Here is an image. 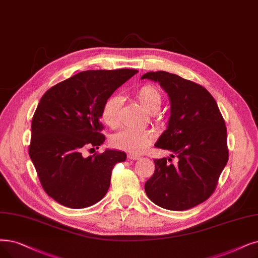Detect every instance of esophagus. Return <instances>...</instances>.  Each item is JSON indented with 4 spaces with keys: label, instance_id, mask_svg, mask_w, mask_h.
<instances>
[{
    "label": "esophagus",
    "instance_id": "obj_1",
    "mask_svg": "<svg viewBox=\"0 0 258 258\" xmlns=\"http://www.w3.org/2000/svg\"><path fill=\"white\" fill-rule=\"evenodd\" d=\"M128 159L129 160H133V161H137V160L141 159V156H139V154H135V153H129L128 154Z\"/></svg>",
    "mask_w": 258,
    "mask_h": 258
}]
</instances>
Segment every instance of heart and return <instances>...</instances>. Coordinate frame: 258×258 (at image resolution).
<instances>
[{"mask_svg": "<svg viewBox=\"0 0 258 258\" xmlns=\"http://www.w3.org/2000/svg\"><path fill=\"white\" fill-rule=\"evenodd\" d=\"M136 96L141 105L149 112H156L162 105L161 92L151 85H144L136 91ZM121 99L117 95L110 96L101 109V118L111 128L117 126L118 112ZM154 133L150 130H122L111 139V145L131 153H140L153 142Z\"/></svg>", "mask_w": 258, "mask_h": 258, "instance_id": "obj_1", "label": "heart"}]
</instances>
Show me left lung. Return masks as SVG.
<instances>
[{"instance_id":"8db88e82","label":"left lung","mask_w":258,"mask_h":258,"mask_svg":"<svg viewBox=\"0 0 258 258\" xmlns=\"http://www.w3.org/2000/svg\"><path fill=\"white\" fill-rule=\"evenodd\" d=\"M158 81L170 98L168 127L157 148L178 158L156 159L145 183L148 198L170 211L191 209L209 199L228 163L226 127L215 98L201 85L168 72H148L142 79Z\"/></svg>"}]
</instances>
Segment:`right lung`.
Masks as SVG:
<instances>
[{"instance_id":"add662e5","label":"right lung","mask_w":258,"mask_h":258,"mask_svg":"<svg viewBox=\"0 0 258 258\" xmlns=\"http://www.w3.org/2000/svg\"><path fill=\"white\" fill-rule=\"evenodd\" d=\"M138 72H80L51 87L40 99L28 152L43 189L61 205L88 208L107 194L112 169L126 160V153L106 150L85 158L82 151L97 149L105 142L99 121L102 106Z\"/></svg>"}]
</instances>
